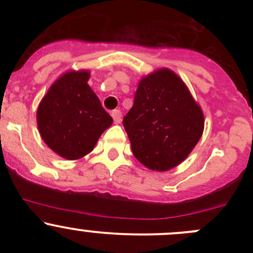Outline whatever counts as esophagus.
Instances as JSON below:
<instances>
[{
	"label": "esophagus",
	"mask_w": 253,
	"mask_h": 253,
	"mask_svg": "<svg viewBox=\"0 0 253 253\" xmlns=\"http://www.w3.org/2000/svg\"><path fill=\"white\" fill-rule=\"evenodd\" d=\"M111 116H112V119H114L115 124H120V122H121L122 115H121V111H120V110H114V111H112L111 112Z\"/></svg>",
	"instance_id": "obj_1"
}]
</instances>
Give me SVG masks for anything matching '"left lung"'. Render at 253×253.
<instances>
[{
    "label": "left lung",
    "instance_id": "8db88e82",
    "mask_svg": "<svg viewBox=\"0 0 253 253\" xmlns=\"http://www.w3.org/2000/svg\"><path fill=\"white\" fill-rule=\"evenodd\" d=\"M124 126L137 160L154 171H168L201 139L205 115L185 82L174 71L159 68L139 81Z\"/></svg>",
    "mask_w": 253,
    "mask_h": 253
}]
</instances>
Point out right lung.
<instances>
[{
	"instance_id": "obj_1",
	"label": "right lung",
	"mask_w": 253,
	"mask_h": 253,
	"mask_svg": "<svg viewBox=\"0 0 253 253\" xmlns=\"http://www.w3.org/2000/svg\"><path fill=\"white\" fill-rule=\"evenodd\" d=\"M88 70H71L48 88L37 111L42 141L67 160L83 158L95 147L112 117L101 106L88 81Z\"/></svg>"
}]
</instances>
